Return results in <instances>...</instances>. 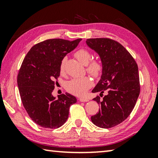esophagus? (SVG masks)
<instances>
[{"label": "esophagus", "mask_w": 158, "mask_h": 158, "mask_svg": "<svg viewBox=\"0 0 158 158\" xmlns=\"http://www.w3.org/2000/svg\"><path fill=\"white\" fill-rule=\"evenodd\" d=\"M79 100L80 101V102H89V99H87V98H80L79 99Z\"/></svg>", "instance_id": "esophagus-1"}]
</instances>
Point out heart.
<instances>
[{
    "label": "heart",
    "instance_id": "1",
    "mask_svg": "<svg viewBox=\"0 0 158 158\" xmlns=\"http://www.w3.org/2000/svg\"><path fill=\"white\" fill-rule=\"evenodd\" d=\"M74 56L83 65L86 66V71L90 75L98 77L100 75L102 71V64L99 60L93 59L92 54L89 50L81 48L77 50L74 53ZM65 58H63L60 63L59 70L60 74L65 72ZM92 81L89 77H84L82 78H75L71 79L66 83L65 89L71 94L81 96L84 95L87 90L92 86Z\"/></svg>",
    "mask_w": 158,
    "mask_h": 158
}]
</instances>
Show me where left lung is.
Returning <instances> with one entry per match:
<instances>
[{
    "instance_id": "obj_1",
    "label": "left lung",
    "mask_w": 158,
    "mask_h": 158,
    "mask_svg": "<svg viewBox=\"0 0 158 158\" xmlns=\"http://www.w3.org/2000/svg\"><path fill=\"white\" fill-rule=\"evenodd\" d=\"M88 46L101 58L102 74L93 93L106 95L93 100L100 106L91 116L93 124L102 128H111L124 121L130 116L140 93L138 66L129 52L121 44L109 38H91Z\"/></svg>"
}]
</instances>
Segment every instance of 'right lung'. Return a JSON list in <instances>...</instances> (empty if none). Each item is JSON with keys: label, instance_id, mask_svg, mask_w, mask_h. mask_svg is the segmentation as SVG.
I'll return each instance as SVG.
<instances>
[{"label": "right lung", "instance_id": "right-lung-1", "mask_svg": "<svg viewBox=\"0 0 158 158\" xmlns=\"http://www.w3.org/2000/svg\"><path fill=\"white\" fill-rule=\"evenodd\" d=\"M81 40H46L31 47L23 60L17 75L19 91L28 116L40 126L50 129L62 126L68 118L69 106L77 102V98L68 93L56 99L52 91L60 76L61 60Z\"/></svg>", "mask_w": 158, "mask_h": 158}]
</instances>
